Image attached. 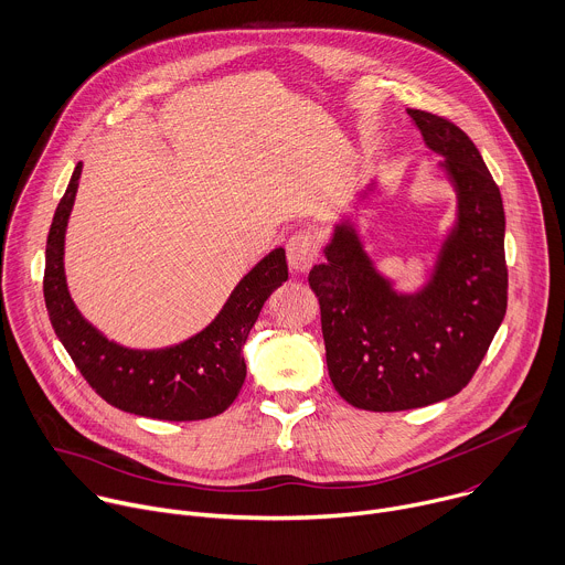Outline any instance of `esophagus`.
<instances>
[{
	"instance_id": "obj_1",
	"label": "esophagus",
	"mask_w": 565,
	"mask_h": 565,
	"mask_svg": "<svg viewBox=\"0 0 565 565\" xmlns=\"http://www.w3.org/2000/svg\"><path fill=\"white\" fill-rule=\"evenodd\" d=\"M320 258V241L313 232L302 230L287 241V263L296 274H305Z\"/></svg>"
}]
</instances>
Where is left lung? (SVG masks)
Listing matches in <instances>:
<instances>
[{"label": "left lung", "instance_id": "8db88e82", "mask_svg": "<svg viewBox=\"0 0 565 565\" xmlns=\"http://www.w3.org/2000/svg\"><path fill=\"white\" fill-rule=\"evenodd\" d=\"M407 116L427 149L445 158L440 167L457 191V224L429 280L414 294H398L350 220L335 224L327 260L309 271L329 379L350 405L370 412L414 409L459 394L508 307L505 213L497 182L455 122L418 108H407Z\"/></svg>", "mask_w": 565, "mask_h": 565}]
</instances>
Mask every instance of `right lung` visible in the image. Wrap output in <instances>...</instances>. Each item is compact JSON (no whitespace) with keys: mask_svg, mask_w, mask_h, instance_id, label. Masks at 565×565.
I'll list each match as a JSON object with an SVG mask.
<instances>
[{"mask_svg":"<svg viewBox=\"0 0 565 565\" xmlns=\"http://www.w3.org/2000/svg\"><path fill=\"white\" fill-rule=\"evenodd\" d=\"M82 164L75 167L46 241L44 300L51 324L86 383L113 407L158 420H200L227 409L247 376L243 348L265 300L289 271L285 249L265 256L195 335L162 350H129L75 307L64 276V236Z\"/></svg>","mask_w":565,"mask_h":565,"instance_id":"add662e5","label":"right lung"}]
</instances>
